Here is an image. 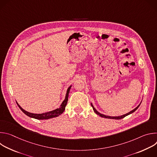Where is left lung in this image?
I'll use <instances>...</instances> for the list:
<instances>
[{
    "label": "left lung",
    "instance_id": "obj_1",
    "mask_svg": "<svg viewBox=\"0 0 157 157\" xmlns=\"http://www.w3.org/2000/svg\"><path fill=\"white\" fill-rule=\"evenodd\" d=\"M141 102H142V101L140 102V103L138 105V106L137 107H136L135 109H133L132 110H131L130 112H129V113H127V114H124V115H122V116H105V115H104V114H101L100 113H99V112L94 108V107L93 106V104L92 103H91V106H92V107H93V110H94V113L96 114H98V115H99L100 117H104V118H106V119H123L124 117H125V116H128V115H129V114H132L133 113H134V112H135L138 108H139V107L140 106V104H141Z\"/></svg>",
    "mask_w": 157,
    "mask_h": 157
}]
</instances>
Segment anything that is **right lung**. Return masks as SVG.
<instances>
[{
    "label": "right lung",
    "mask_w": 157,
    "mask_h": 157,
    "mask_svg": "<svg viewBox=\"0 0 157 157\" xmlns=\"http://www.w3.org/2000/svg\"><path fill=\"white\" fill-rule=\"evenodd\" d=\"M72 86H70L68 89L66 91V96H65V98L64 99V101H63V102L61 103V104L60 105V107L56 109L53 110L52 111H49L47 112V113H42V114H33V113H29V112L24 110L23 108L21 107V106L18 104V102L16 101L18 106L19 107V108L21 109V110L23 112V113L26 114L27 116L33 118V119H38V120H45V119H52L53 117H56L59 116V115H61L64 110H65V107L67 104V102H68V96H69V93L70 91V89L71 87Z\"/></svg>",
    "instance_id": "1"
}]
</instances>
